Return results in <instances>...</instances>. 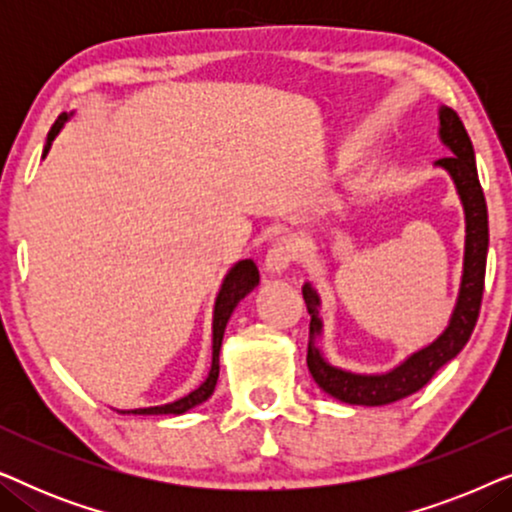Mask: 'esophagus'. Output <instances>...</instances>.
<instances>
[{
  "label": "esophagus",
  "mask_w": 512,
  "mask_h": 512,
  "mask_svg": "<svg viewBox=\"0 0 512 512\" xmlns=\"http://www.w3.org/2000/svg\"><path fill=\"white\" fill-rule=\"evenodd\" d=\"M296 244L293 240H279L272 244L268 249V254H265V272L268 275H282V272L289 270V265L293 258H296Z\"/></svg>",
  "instance_id": "34e87169"
}]
</instances>
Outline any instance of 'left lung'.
Here are the masks:
<instances>
[{
  "label": "left lung",
  "instance_id": "8db88e82",
  "mask_svg": "<svg viewBox=\"0 0 512 512\" xmlns=\"http://www.w3.org/2000/svg\"><path fill=\"white\" fill-rule=\"evenodd\" d=\"M438 137L450 156L436 160V167L450 174L454 188L464 207L466 240H464V272H461L459 296L447 321L445 331L429 345L417 349L384 373H352V370L333 366L326 359L317 340L324 333L321 321V298L310 282L303 284V298L310 312V345H307V368L319 384L321 391L349 405H389L401 398L415 394L438 373L445 363H450L471 338L475 321L480 314L482 289H485L489 226L487 202L482 193L475 151L471 137L457 116V111L438 109Z\"/></svg>",
  "mask_w": 512,
  "mask_h": 512
}]
</instances>
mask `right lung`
<instances>
[{
  "label": "right lung",
  "instance_id": "right-lung-1",
  "mask_svg": "<svg viewBox=\"0 0 512 512\" xmlns=\"http://www.w3.org/2000/svg\"><path fill=\"white\" fill-rule=\"evenodd\" d=\"M74 116V111H65V114L58 116V121L48 132L46 137V146H44V158L48 149H51L53 139L58 137V132L65 128V123L69 118ZM261 282V277H258V268L256 263L251 261V258H244V261H237L233 268L226 272V277H223L221 282V289L216 293V300H214V317H212V366H209V373L205 377V382L200 384L198 389H193L191 394L177 398V401L172 403H165V405H153V408H137V410H118L121 415H184V412L198 408L207 401L209 396L214 394V387H216V380H219V354H221V342H223V333H226V326H228V319L233 310L237 307V303L251 293Z\"/></svg>",
  "mask_w": 512,
  "mask_h": 512
}]
</instances>
